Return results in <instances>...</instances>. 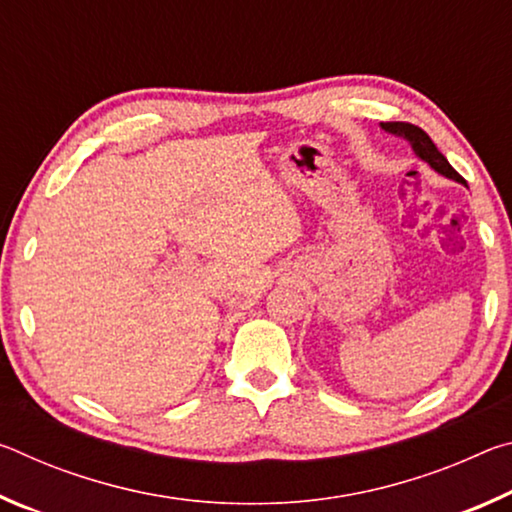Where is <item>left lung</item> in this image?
I'll return each instance as SVG.
<instances>
[{"instance_id":"left-lung-1","label":"left lung","mask_w":512,"mask_h":512,"mask_svg":"<svg viewBox=\"0 0 512 512\" xmlns=\"http://www.w3.org/2000/svg\"><path fill=\"white\" fill-rule=\"evenodd\" d=\"M381 128L409 142L411 149L415 151V155H418L420 160L427 162L433 171H438L440 176L452 178V180H456V183H463V185H465V180L461 178V173H458V171L452 167V164L447 162L445 155L438 151V146L431 142V137H429L427 133H424L420 126L406 124V121H386V124H381Z\"/></svg>"}]
</instances>
